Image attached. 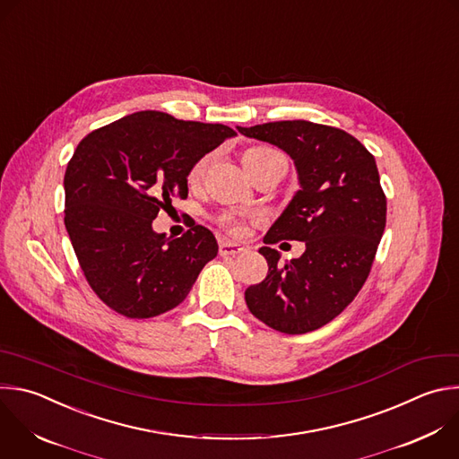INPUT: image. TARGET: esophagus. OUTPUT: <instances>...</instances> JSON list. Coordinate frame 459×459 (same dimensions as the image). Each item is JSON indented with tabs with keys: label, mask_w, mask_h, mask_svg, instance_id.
Returning a JSON list of instances; mask_svg holds the SVG:
<instances>
[{
	"label": "esophagus",
	"mask_w": 459,
	"mask_h": 459,
	"mask_svg": "<svg viewBox=\"0 0 459 459\" xmlns=\"http://www.w3.org/2000/svg\"><path fill=\"white\" fill-rule=\"evenodd\" d=\"M247 248L236 241H221L220 243V255H238Z\"/></svg>",
	"instance_id": "1"
}]
</instances>
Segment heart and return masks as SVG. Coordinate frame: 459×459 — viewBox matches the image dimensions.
Returning <instances> with one entry per match:
<instances>
[{
	"label": "heart",
	"instance_id": "heart-1",
	"mask_svg": "<svg viewBox=\"0 0 459 459\" xmlns=\"http://www.w3.org/2000/svg\"><path fill=\"white\" fill-rule=\"evenodd\" d=\"M270 155H275V151H272V149H266V147H254V149H248L245 155H243V164H247L248 160H259V159H264V157H270ZM209 157H204L202 160H198L196 164H195V168L191 169V173H189V182H193V184H196V182H200V178L204 177V173H205V169H207V166H209ZM220 221L225 225V227H229L232 232H243V220L239 218V216H236L234 212H225V214H221L220 216Z\"/></svg>",
	"mask_w": 459,
	"mask_h": 459
}]
</instances>
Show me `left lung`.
Instances as JSON below:
<instances>
[{
    "instance_id": "8db88e82",
    "label": "left lung",
    "mask_w": 459,
    "mask_h": 459,
    "mask_svg": "<svg viewBox=\"0 0 459 459\" xmlns=\"http://www.w3.org/2000/svg\"><path fill=\"white\" fill-rule=\"evenodd\" d=\"M277 145L295 164L299 191L264 236L266 277L245 290L266 326L299 335L333 321L366 282L385 229V195L371 152L350 133L308 120L238 126ZM304 240L307 250L281 264L269 245Z\"/></svg>"
}]
</instances>
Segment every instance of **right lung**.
Wrapping results in <instances>:
<instances>
[{
    "label": "right lung",
    "mask_w": 459,
    "mask_h": 459,
    "mask_svg": "<svg viewBox=\"0 0 459 459\" xmlns=\"http://www.w3.org/2000/svg\"><path fill=\"white\" fill-rule=\"evenodd\" d=\"M236 131L223 124L136 111L86 134L65 173V225L99 299L129 319L173 310L216 257L214 234L152 230L175 198H187L195 164Z\"/></svg>",
    "instance_id": "obj_1"
}]
</instances>
